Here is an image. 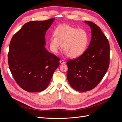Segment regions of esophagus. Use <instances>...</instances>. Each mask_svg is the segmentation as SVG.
I'll return each instance as SVG.
<instances>
[{
    "label": "esophagus",
    "mask_w": 122,
    "mask_h": 122,
    "mask_svg": "<svg viewBox=\"0 0 122 122\" xmlns=\"http://www.w3.org/2000/svg\"><path fill=\"white\" fill-rule=\"evenodd\" d=\"M60 63H61V64H65V61L64 60H60Z\"/></svg>",
    "instance_id": "esophagus-1"
}]
</instances>
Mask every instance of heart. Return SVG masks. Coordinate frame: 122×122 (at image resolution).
Here are the masks:
<instances>
[{
    "mask_svg": "<svg viewBox=\"0 0 122 122\" xmlns=\"http://www.w3.org/2000/svg\"><path fill=\"white\" fill-rule=\"evenodd\" d=\"M89 41L87 31L67 24H62L55 29L54 35L50 39V48L57 53L61 47L70 57L79 56L86 50Z\"/></svg>",
    "mask_w": 122,
    "mask_h": 122,
    "instance_id": "b5f03b06",
    "label": "heart"
}]
</instances>
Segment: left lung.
Listing matches in <instances>:
<instances>
[{
    "label": "left lung",
    "mask_w": 122,
    "mask_h": 122,
    "mask_svg": "<svg viewBox=\"0 0 122 122\" xmlns=\"http://www.w3.org/2000/svg\"><path fill=\"white\" fill-rule=\"evenodd\" d=\"M84 22L91 28L90 45L80 56L67 62L68 81L79 92L90 91L97 86L107 71L110 60L109 44L106 36L96 24Z\"/></svg>",
    "instance_id": "1"
}]
</instances>
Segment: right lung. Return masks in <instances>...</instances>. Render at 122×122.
Instances as JSON below:
<instances>
[{
	"label": "right lung",
	"mask_w": 122,
	"mask_h": 122,
	"mask_svg": "<svg viewBox=\"0 0 122 122\" xmlns=\"http://www.w3.org/2000/svg\"><path fill=\"white\" fill-rule=\"evenodd\" d=\"M54 18L25 23L11 39L8 64L17 83L28 92L48 86L60 59L45 48V34Z\"/></svg>",
	"instance_id": "obj_1"
}]
</instances>
